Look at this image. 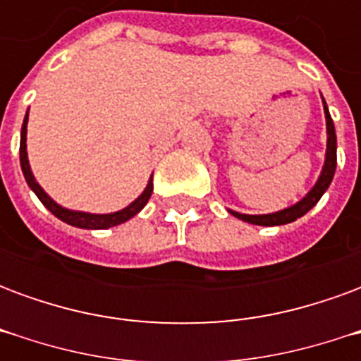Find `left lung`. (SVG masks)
<instances>
[{
    "label": "left lung",
    "mask_w": 361,
    "mask_h": 361,
    "mask_svg": "<svg viewBox=\"0 0 361 361\" xmlns=\"http://www.w3.org/2000/svg\"><path fill=\"white\" fill-rule=\"evenodd\" d=\"M323 108H325V119H326V154H325V166H323V172L319 176L317 183L313 185L307 195L303 197L300 203L288 207L284 211L272 212V214H242V212H234L235 219L243 220V222H250V224H257V226H280V224H288V222H294L300 216H303L305 212H310L317 201L323 197L331 181H333L334 170H336V133H334V123L329 108H326L325 98H323Z\"/></svg>",
    "instance_id": "left-lung-1"
}]
</instances>
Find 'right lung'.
I'll return each mask as SVG.
<instances>
[{
  "label": "right lung",
  "mask_w": 361,
  "mask_h": 361,
  "mask_svg": "<svg viewBox=\"0 0 361 361\" xmlns=\"http://www.w3.org/2000/svg\"><path fill=\"white\" fill-rule=\"evenodd\" d=\"M27 123H28V111L25 116V121H23V129H20V168H23V173H25V180H27L28 188L32 189L36 193V197L42 201V204L48 209V211L58 216L59 220H63L67 224L77 228H87V230H104V228H111L118 226L121 222L126 220L133 219L137 212L142 211V207L149 203L150 195H152V176H150L149 183L147 188L142 191L141 195L135 199L133 203L121 209L118 212H111V214H90V212H81V211H69V209H63L61 204H58L54 199H50V195H46L38 183H36L35 176L30 172V166H28V158H27Z\"/></svg>",
  "instance_id": "1"
}]
</instances>
